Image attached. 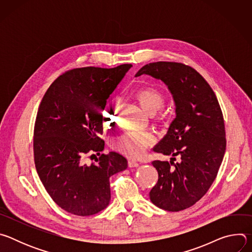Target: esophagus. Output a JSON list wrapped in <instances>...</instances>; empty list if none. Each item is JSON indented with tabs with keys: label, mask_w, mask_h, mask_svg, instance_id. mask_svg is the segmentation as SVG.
Masks as SVG:
<instances>
[{
	"label": "esophagus",
	"mask_w": 252,
	"mask_h": 252,
	"mask_svg": "<svg viewBox=\"0 0 252 252\" xmlns=\"http://www.w3.org/2000/svg\"><path fill=\"white\" fill-rule=\"evenodd\" d=\"M127 164H128L129 167H137V166L139 165V163H138L137 161H135V160H130V159L127 161Z\"/></svg>",
	"instance_id": "esophagus-1"
}]
</instances>
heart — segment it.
Wrapping results in <instances>:
<instances>
[{
    "label": "heart",
    "mask_w": 252,
    "mask_h": 252,
    "mask_svg": "<svg viewBox=\"0 0 252 252\" xmlns=\"http://www.w3.org/2000/svg\"><path fill=\"white\" fill-rule=\"evenodd\" d=\"M133 99L148 115L154 116L162 109L164 104V95L157 88L146 87L132 93ZM116 99L107 100L102 109V122L106 126H114L117 117ZM154 136L149 132L125 131L112 140V147L117 152L128 158H138L145 150L154 142Z\"/></svg>",
    "instance_id": "1"
}]
</instances>
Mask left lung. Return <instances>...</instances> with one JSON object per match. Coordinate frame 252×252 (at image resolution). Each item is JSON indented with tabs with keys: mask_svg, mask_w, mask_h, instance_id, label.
Returning a JSON list of instances; mask_svg holds the SVG:
<instances>
[{
	"mask_svg": "<svg viewBox=\"0 0 252 252\" xmlns=\"http://www.w3.org/2000/svg\"><path fill=\"white\" fill-rule=\"evenodd\" d=\"M141 75H149L167 86L176 115L166 134L153 149L171 158L170 163L152 162L158 172V181L150 198L161 209L184 210L207 192L218 175L226 148L222 112L210 86L189 65L151 63L143 65L135 77ZM175 156L181 161L174 164Z\"/></svg>",
	"mask_w": 252,
	"mask_h": 252,
	"instance_id": "8db88e82",
	"label": "left lung"
}]
</instances>
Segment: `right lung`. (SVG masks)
Here are the masks:
<instances>
[{"mask_svg":"<svg viewBox=\"0 0 252 252\" xmlns=\"http://www.w3.org/2000/svg\"><path fill=\"white\" fill-rule=\"evenodd\" d=\"M132 65L94 66L67 70L46 92L34 123L33 158L38 174L52 199L80 217L104 209L111 200L110 177L127 167L122 155L87 157L104 148L102 109Z\"/></svg>","mask_w":252,"mask_h":252,"instance_id":"1","label":"right lung"}]
</instances>
